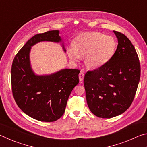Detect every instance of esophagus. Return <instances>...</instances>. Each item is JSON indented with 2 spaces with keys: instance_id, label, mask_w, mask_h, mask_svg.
<instances>
[{
  "instance_id": "34e87169",
  "label": "esophagus",
  "mask_w": 147,
  "mask_h": 147,
  "mask_svg": "<svg viewBox=\"0 0 147 147\" xmlns=\"http://www.w3.org/2000/svg\"><path fill=\"white\" fill-rule=\"evenodd\" d=\"M84 77V73H83V72H80L79 74V80L81 82L83 81Z\"/></svg>"
}]
</instances>
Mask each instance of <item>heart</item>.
<instances>
[{
    "label": "heart",
    "mask_w": 147,
    "mask_h": 147,
    "mask_svg": "<svg viewBox=\"0 0 147 147\" xmlns=\"http://www.w3.org/2000/svg\"><path fill=\"white\" fill-rule=\"evenodd\" d=\"M116 47L117 42L113 37L99 32H89L77 36L73 46L67 50V54L73 61H78L81 57L85 56L86 65L89 69H96L112 58Z\"/></svg>",
    "instance_id": "heart-1"
}]
</instances>
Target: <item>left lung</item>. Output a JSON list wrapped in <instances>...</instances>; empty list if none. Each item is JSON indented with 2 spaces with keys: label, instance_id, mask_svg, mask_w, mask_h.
<instances>
[{
  "label": "left lung",
  "instance_id": "1",
  "mask_svg": "<svg viewBox=\"0 0 147 147\" xmlns=\"http://www.w3.org/2000/svg\"><path fill=\"white\" fill-rule=\"evenodd\" d=\"M113 32L118 45L112 58L100 67L87 72L84 78L89 108L100 118H112L130 108L141 76L135 47L125 35Z\"/></svg>",
  "mask_w": 147,
  "mask_h": 147
}]
</instances>
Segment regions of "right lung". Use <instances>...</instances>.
I'll return each mask as SVG.
<instances>
[{
	"instance_id": "add662e5",
	"label": "right lung",
	"mask_w": 147,
	"mask_h": 147,
	"mask_svg": "<svg viewBox=\"0 0 147 147\" xmlns=\"http://www.w3.org/2000/svg\"><path fill=\"white\" fill-rule=\"evenodd\" d=\"M43 41H61L59 31L35 35L20 49L11 65V90L16 104L24 113L39 121L54 122L63 115L69 96L79 83L80 70L67 69L51 75H35L29 53L32 45Z\"/></svg>"
}]
</instances>
